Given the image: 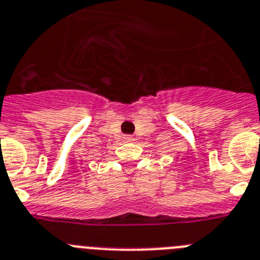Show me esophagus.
Returning a JSON list of instances; mask_svg holds the SVG:
<instances>
[{
    "label": "esophagus",
    "instance_id": "1",
    "mask_svg": "<svg viewBox=\"0 0 260 260\" xmlns=\"http://www.w3.org/2000/svg\"><path fill=\"white\" fill-rule=\"evenodd\" d=\"M124 141L131 143V141H133V137L132 136H124Z\"/></svg>",
    "mask_w": 260,
    "mask_h": 260
}]
</instances>
